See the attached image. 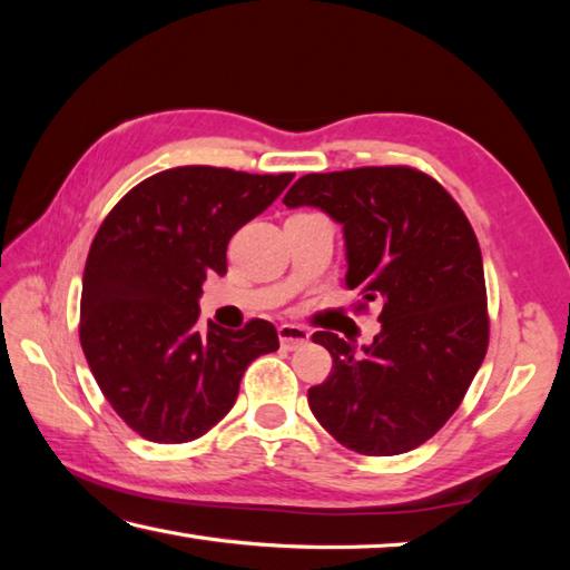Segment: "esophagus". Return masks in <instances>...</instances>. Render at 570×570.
Returning a JSON list of instances; mask_svg holds the SVG:
<instances>
[{"mask_svg":"<svg viewBox=\"0 0 570 570\" xmlns=\"http://www.w3.org/2000/svg\"><path fill=\"white\" fill-rule=\"evenodd\" d=\"M308 340H312V334H308V330H304V326L298 324L278 326V342H282V346H286V350H298V346H304Z\"/></svg>","mask_w":570,"mask_h":570,"instance_id":"1","label":"esophagus"}]
</instances>
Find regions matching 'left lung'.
Segmentation results:
<instances>
[{"label": "left lung", "mask_w": 570, "mask_h": 570, "mask_svg": "<svg viewBox=\"0 0 570 570\" xmlns=\"http://www.w3.org/2000/svg\"><path fill=\"white\" fill-rule=\"evenodd\" d=\"M344 226L346 286L356 312L382 304L370 346L316 332L332 372L308 390L330 435L360 455L420 448L460 407L488 352L490 320L480 246L458 200L410 166L308 173L284 196Z\"/></svg>", "instance_id": "8db88e82"}]
</instances>
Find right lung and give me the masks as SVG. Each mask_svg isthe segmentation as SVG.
I'll return each mask as SVG.
<instances>
[{
    "instance_id": "right-lung-1",
    "label": "right lung",
    "mask_w": 570,
    "mask_h": 570,
    "mask_svg": "<svg viewBox=\"0 0 570 570\" xmlns=\"http://www.w3.org/2000/svg\"><path fill=\"white\" fill-rule=\"evenodd\" d=\"M294 173L180 166L138 183L92 238L80 344L105 400L132 432L178 445L218 424L256 356L278 350L272 322L198 332L206 276L226 274L236 230L274 204Z\"/></svg>"
}]
</instances>
